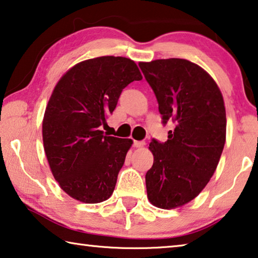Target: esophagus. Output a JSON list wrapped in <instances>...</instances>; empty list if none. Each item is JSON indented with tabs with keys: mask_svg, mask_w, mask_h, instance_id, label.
<instances>
[{
	"mask_svg": "<svg viewBox=\"0 0 258 258\" xmlns=\"http://www.w3.org/2000/svg\"><path fill=\"white\" fill-rule=\"evenodd\" d=\"M145 145H146L145 141H136V140L133 141V146L136 147V148H141V147H144Z\"/></svg>",
	"mask_w": 258,
	"mask_h": 258,
	"instance_id": "obj_1",
	"label": "esophagus"
}]
</instances>
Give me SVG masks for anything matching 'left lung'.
<instances>
[{"label": "left lung", "mask_w": 258, "mask_h": 258, "mask_svg": "<svg viewBox=\"0 0 258 258\" xmlns=\"http://www.w3.org/2000/svg\"><path fill=\"white\" fill-rule=\"evenodd\" d=\"M158 102L163 125L172 120L167 141L153 139L154 164L146 173L147 196L162 209L195 199L209 182L226 140V112L215 80L181 58L139 63Z\"/></svg>", "instance_id": "left-lung-1"}]
</instances>
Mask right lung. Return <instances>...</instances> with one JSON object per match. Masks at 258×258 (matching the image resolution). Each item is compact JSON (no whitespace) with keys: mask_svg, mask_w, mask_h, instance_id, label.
I'll list each match as a JSON object with an SVG mask.
<instances>
[{"mask_svg":"<svg viewBox=\"0 0 258 258\" xmlns=\"http://www.w3.org/2000/svg\"><path fill=\"white\" fill-rule=\"evenodd\" d=\"M142 76L126 57L78 63L60 78L44 112V153L56 181L71 198L100 203L113 193L131 139L103 136L101 126L126 86Z\"/></svg>","mask_w":258,"mask_h":258,"instance_id":"1","label":"right lung"}]
</instances>
